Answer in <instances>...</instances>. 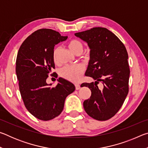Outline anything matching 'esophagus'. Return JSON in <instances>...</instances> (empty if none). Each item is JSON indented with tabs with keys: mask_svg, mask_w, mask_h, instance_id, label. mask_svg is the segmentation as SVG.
I'll use <instances>...</instances> for the list:
<instances>
[{
	"mask_svg": "<svg viewBox=\"0 0 148 148\" xmlns=\"http://www.w3.org/2000/svg\"><path fill=\"white\" fill-rule=\"evenodd\" d=\"M75 87H76V90H78L80 89V86L79 84H75Z\"/></svg>",
	"mask_w": 148,
	"mask_h": 148,
	"instance_id": "esophagus-1",
	"label": "esophagus"
}]
</instances>
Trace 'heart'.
I'll return each mask as SVG.
<instances>
[{
	"label": "heart",
	"mask_w": 148,
	"mask_h": 148,
	"mask_svg": "<svg viewBox=\"0 0 148 148\" xmlns=\"http://www.w3.org/2000/svg\"><path fill=\"white\" fill-rule=\"evenodd\" d=\"M68 46L75 54L80 55L83 53L84 51V44L77 39H72L70 40L68 43ZM61 50L59 46L56 47L52 53V58L53 61L56 62L57 61V57ZM85 71L84 66L82 64H77L74 66H66L61 69L60 75L64 79L68 80L69 82L73 83H77L81 79L82 75Z\"/></svg>",
	"instance_id": "heart-1"
}]
</instances>
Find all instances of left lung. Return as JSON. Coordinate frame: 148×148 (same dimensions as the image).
<instances>
[{
    "instance_id": "left-lung-1",
    "label": "left lung",
    "mask_w": 148,
    "mask_h": 148,
    "mask_svg": "<svg viewBox=\"0 0 148 148\" xmlns=\"http://www.w3.org/2000/svg\"><path fill=\"white\" fill-rule=\"evenodd\" d=\"M75 36L86 41L91 49L86 76L97 80L84 83L91 91L84 108L90 117L99 121L112 118L121 108L129 92L130 69L128 53L123 42L103 27H93ZM101 81L103 85H97Z\"/></svg>"
}]
</instances>
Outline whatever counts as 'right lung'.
I'll return each mask as SVG.
<instances>
[{"label": "right lung", "instance_id": "obj_1", "mask_svg": "<svg viewBox=\"0 0 148 148\" xmlns=\"http://www.w3.org/2000/svg\"><path fill=\"white\" fill-rule=\"evenodd\" d=\"M67 38L54 30L38 29L25 40L17 53L16 71L21 98L30 113L42 121L59 116L66 97L75 90L73 84L61 77L54 87L46 83L49 75H56L52 73L55 45Z\"/></svg>", "mask_w": 148, "mask_h": 148}]
</instances>
